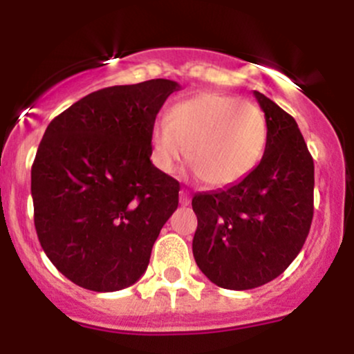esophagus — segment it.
I'll list each match as a JSON object with an SVG mask.
<instances>
[{"label":"esophagus","mask_w":354,"mask_h":354,"mask_svg":"<svg viewBox=\"0 0 354 354\" xmlns=\"http://www.w3.org/2000/svg\"><path fill=\"white\" fill-rule=\"evenodd\" d=\"M180 203H181V206H188L189 205V203H191L189 191H186V189L180 191Z\"/></svg>","instance_id":"1"}]
</instances>
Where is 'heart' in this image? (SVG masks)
Instances as JSON below:
<instances>
[{"instance_id":"heart-1","label":"heart","mask_w":354,"mask_h":354,"mask_svg":"<svg viewBox=\"0 0 354 354\" xmlns=\"http://www.w3.org/2000/svg\"><path fill=\"white\" fill-rule=\"evenodd\" d=\"M266 121L254 103L219 93H203L174 103L166 121L149 136L151 160L171 174L186 160L211 186L234 185L248 176L263 154Z\"/></svg>"}]
</instances>
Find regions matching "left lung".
Instances as JSON below:
<instances>
[{"instance_id":"obj_1","label":"left lung","mask_w":354,"mask_h":354,"mask_svg":"<svg viewBox=\"0 0 354 354\" xmlns=\"http://www.w3.org/2000/svg\"><path fill=\"white\" fill-rule=\"evenodd\" d=\"M265 113L266 146L248 176L225 189L194 194L196 265L226 290H253L293 263L313 219L315 165L295 118L254 91Z\"/></svg>"}]
</instances>
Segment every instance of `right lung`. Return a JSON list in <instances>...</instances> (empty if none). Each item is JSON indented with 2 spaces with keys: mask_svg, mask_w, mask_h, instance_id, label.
<instances>
[{
  "mask_svg": "<svg viewBox=\"0 0 354 354\" xmlns=\"http://www.w3.org/2000/svg\"><path fill=\"white\" fill-rule=\"evenodd\" d=\"M178 89L171 80L100 89L44 131L31 168L35 228L50 261L81 288L135 284L178 208L180 183L149 160L154 120Z\"/></svg>",
  "mask_w": 354,
  "mask_h": 354,
  "instance_id": "obj_1",
  "label": "right lung"
}]
</instances>
